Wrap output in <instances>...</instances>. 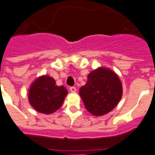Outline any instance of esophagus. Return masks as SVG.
Returning <instances> with one entry per match:
<instances>
[{
  "mask_svg": "<svg viewBox=\"0 0 155 155\" xmlns=\"http://www.w3.org/2000/svg\"><path fill=\"white\" fill-rule=\"evenodd\" d=\"M70 91H71V93H75V92H76V88L74 87V86H73V87H71V88H70Z\"/></svg>",
  "mask_w": 155,
  "mask_h": 155,
  "instance_id": "esophagus-1",
  "label": "esophagus"
}]
</instances>
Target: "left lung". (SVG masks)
<instances>
[{
  "mask_svg": "<svg viewBox=\"0 0 155 155\" xmlns=\"http://www.w3.org/2000/svg\"><path fill=\"white\" fill-rule=\"evenodd\" d=\"M123 93L118 75L107 68H98L88 75V81L80 88V95L88 112L101 116L111 111Z\"/></svg>",
  "mask_w": 155,
  "mask_h": 155,
  "instance_id": "obj_1",
  "label": "left lung"
}]
</instances>
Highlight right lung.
Listing matches in <instances>:
<instances>
[{
  "label": "right lung",
  "mask_w": 155,
  "mask_h": 155,
  "mask_svg": "<svg viewBox=\"0 0 155 155\" xmlns=\"http://www.w3.org/2000/svg\"><path fill=\"white\" fill-rule=\"evenodd\" d=\"M67 94L65 87L58 86L53 78L44 75L36 79L31 84L28 99L35 110L51 114L62 106Z\"/></svg>",
  "instance_id": "obj_1"
}]
</instances>
